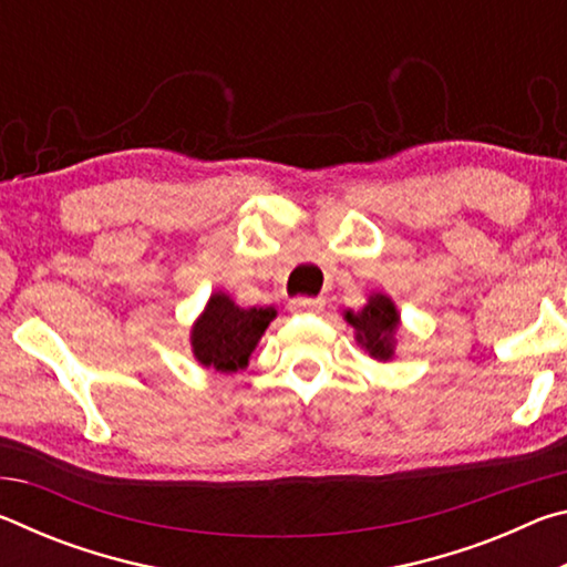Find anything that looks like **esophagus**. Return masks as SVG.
Returning a JSON list of instances; mask_svg holds the SVG:
<instances>
[{"label": "esophagus", "mask_w": 567, "mask_h": 567, "mask_svg": "<svg viewBox=\"0 0 567 567\" xmlns=\"http://www.w3.org/2000/svg\"><path fill=\"white\" fill-rule=\"evenodd\" d=\"M324 307L322 297H297V300L290 302V310L292 312H320Z\"/></svg>", "instance_id": "1"}]
</instances>
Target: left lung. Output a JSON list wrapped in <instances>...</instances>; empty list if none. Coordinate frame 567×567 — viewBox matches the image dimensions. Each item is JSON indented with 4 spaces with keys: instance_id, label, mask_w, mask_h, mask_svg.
Instances as JSON below:
<instances>
[{
    "instance_id": "8db88e82",
    "label": "left lung",
    "mask_w": 567,
    "mask_h": 567,
    "mask_svg": "<svg viewBox=\"0 0 567 567\" xmlns=\"http://www.w3.org/2000/svg\"><path fill=\"white\" fill-rule=\"evenodd\" d=\"M362 348L368 350L372 358L390 360L392 354V334H395L400 318L395 305L390 302V297L375 295L370 297V302L362 307L360 312H344Z\"/></svg>"
}]
</instances>
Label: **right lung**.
Segmentation results:
<instances>
[{
  "instance_id": "add662e5",
  "label": "right lung",
  "mask_w": 567,
  "mask_h": 567,
  "mask_svg": "<svg viewBox=\"0 0 567 567\" xmlns=\"http://www.w3.org/2000/svg\"><path fill=\"white\" fill-rule=\"evenodd\" d=\"M275 318L272 307H237L227 295H213L203 318L192 330V350L205 368L243 370L249 352Z\"/></svg>"
}]
</instances>
